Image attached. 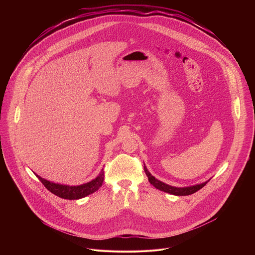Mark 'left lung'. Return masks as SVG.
I'll return each instance as SVG.
<instances>
[{
  "label": "left lung",
  "instance_id": "1",
  "mask_svg": "<svg viewBox=\"0 0 255 255\" xmlns=\"http://www.w3.org/2000/svg\"><path fill=\"white\" fill-rule=\"evenodd\" d=\"M144 171H145V173H146V175L148 177L149 183L153 187H155L157 190H160L162 192H165V193H168V194H171V195H174V196H189V195H192V194L198 192L199 190H201L208 183V181H206V183H203V184H200V185H196V186H192V187L175 188V187L168 186V185L162 183V181L156 179L153 175H151V173L147 170V168H146V166H145V165H144Z\"/></svg>",
  "mask_w": 255,
  "mask_h": 255
}]
</instances>
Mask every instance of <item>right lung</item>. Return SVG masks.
Here are the masks:
<instances>
[{
    "label": "right lung",
    "mask_w": 255,
    "mask_h": 255,
    "mask_svg": "<svg viewBox=\"0 0 255 255\" xmlns=\"http://www.w3.org/2000/svg\"><path fill=\"white\" fill-rule=\"evenodd\" d=\"M36 176L39 178V180L44 185V187L55 196L62 199H66V200H78V199L85 198L100 189V187L102 186L104 181L105 172L104 170H102L100 174L95 179L90 181V183H87L81 186H75V187L54 184V183H51V181H48L40 177L39 175H36Z\"/></svg>",
    "instance_id": "1"
}]
</instances>
